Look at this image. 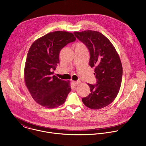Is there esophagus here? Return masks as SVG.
Returning a JSON list of instances; mask_svg holds the SVG:
<instances>
[{
	"label": "esophagus",
	"mask_w": 146,
	"mask_h": 146,
	"mask_svg": "<svg viewBox=\"0 0 146 146\" xmlns=\"http://www.w3.org/2000/svg\"><path fill=\"white\" fill-rule=\"evenodd\" d=\"M80 81H72V83H73V84L74 86L78 85L80 84Z\"/></svg>",
	"instance_id": "obj_1"
}]
</instances>
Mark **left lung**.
<instances>
[{"instance_id":"obj_1","label":"left lung","mask_w":146,"mask_h":146,"mask_svg":"<svg viewBox=\"0 0 146 146\" xmlns=\"http://www.w3.org/2000/svg\"><path fill=\"white\" fill-rule=\"evenodd\" d=\"M90 52L89 65L95 67L96 84H88L90 93L82 101L88 108L100 109L116 98L122 79V65L115 48L103 34L94 31L74 32Z\"/></svg>"}]
</instances>
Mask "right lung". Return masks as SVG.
I'll return each mask as SVG.
<instances>
[{"label": "right lung", "mask_w": 146, "mask_h": 146, "mask_svg": "<svg viewBox=\"0 0 146 146\" xmlns=\"http://www.w3.org/2000/svg\"><path fill=\"white\" fill-rule=\"evenodd\" d=\"M73 33L65 31L50 32L36 40L31 46L25 61L24 78L33 100L46 108L62 105L71 91L70 81L53 76L60 62V50L75 41Z\"/></svg>", "instance_id": "right-lung-1"}]
</instances>
